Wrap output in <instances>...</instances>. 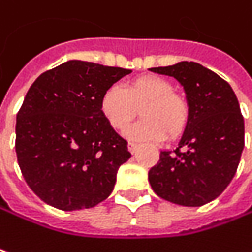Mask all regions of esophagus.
I'll return each mask as SVG.
<instances>
[{"label": "esophagus", "mask_w": 252, "mask_h": 252, "mask_svg": "<svg viewBox=\"0 0 252 252\" xmlns=\"http://www.w3.org/2000/svg\"><path fill=\"white\" fill-rule=\"evenodd\" d=\"M127 148H129V152L130 153H136V151H137V145L136 143H132V142H129V145H127Z\"/></svg>", "instance_id": "34e87169"}]
</instances>
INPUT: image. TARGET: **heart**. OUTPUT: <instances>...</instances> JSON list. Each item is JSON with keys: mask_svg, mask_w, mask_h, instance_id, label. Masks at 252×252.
<instances>
[{"mask_svg": "<svg viewBox=\"0 0 252 252\" xmlns=\"http://www.w3.org/2000/svg\"><path fill=\"white\" fill-rule=\"evenodd\" d=\"M142 120L125 133L132 140L176 139L188 126L189 104L187 99L173 92L171 81L159 76H140L126 89L113 84L100 97V112L115 130H123L139 113Z\"/></svg>", "mask_w": 252, "mask_h": 252, "instance_id": "b5f03b06", "label": "heart"}]
</instances>
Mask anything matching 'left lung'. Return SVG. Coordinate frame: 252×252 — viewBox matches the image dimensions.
Segmentation results:
<instances>
[{
    "label": "left lung",
    "mask_w": 252,
    "mask_h": 252,
    "mask_svg": "<svg viewBox=\"0 0 252 252\" xmlns=\"http://www.w3.org/2000/svg\"><path fill=\"white\" fill-rule=\"evenodd\" d=\"M181 83L189 122L178 148L162 151L149 171L158 196L176 205L201 207L220 196L232 181L244 149V117L232 87L193 62L149 68Z\"/></svg>",
    "instance_id": "8db88e82"
}]
</instances>
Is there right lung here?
Instances as JSON below:
<instances>
[{
    "instance_id": "1",
    "label": "right lung",
    "mask_w": 252,
    "mask_h": 252,
    "mask_svg": "<svg viewBox=\"0 0 252 252\" xmlns=\"http://www.w3.org/2000/svg\"><path fill=\"white\" fill-rule=\"evenodd\" d=\"M132 70L68 60L43 73L17 115L15 152L31 190L62 211L93 208L115 188L127 142L100 112L101 93Z\"/></svg>"
}]
</instances>
